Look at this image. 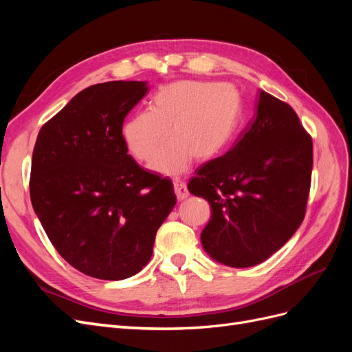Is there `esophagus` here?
I'll list each match as a JSON object with an SVG mask.
<instances>
[{
	"label": "esophagus",
	"instance_id": "1",
	"mask_svg": "<svg viewBox=\"0 0 352 352\" xmlns=\"http://www.w3.org/2000/svg\"><path fill=\"white\" fill-rule=\"evenodd\" d=\"M173 185H175V192H176V197L179 201H184L189 197V190L184 182H180V180H175Z\"/></svg>",
	"mask_w": 352,
	"mask_h": 352
}]
</instances>
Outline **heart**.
Returning <instances> with one entry per match:
<instances>
[{"mask_svg": "<svg viewBox=\"0 0 352 352\" xmlns=\"http://www.w3.org/2000/svg\"><path fill=\"white\" fill-rule=\"evenodd\" d=\"M241 97L229 83L177 80L160 89L148 111L127 119L122 127L127 151L141 163L157 154L151 167L177 175L195 158L208 162L226 150L236 131Z\"/></svg>", "mask_w": 352, "mask_h": 352, "instance_id": "obj_1", "label": "heart"}]
</instances>
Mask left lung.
Listing matches in <instances>:
<instances>
[{"label": "left lung", "mask_w": 352, "mask_h": 352, "mask_svg": "<svg viewBox=\"0 0 352 352\" xmlns=\"http://www.w3.org/2000/svg\"><path fill=\"white\" fill-rule=\"evenodd\" d=\"M311 170L310 133L289 104L260 91L257 113L235 145L188 184L211 206L201 232L211 258L251 267L280 250L304 220Z\"/></svg>", "instance_id": "1"}]
</instances>
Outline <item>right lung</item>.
<instances>
[{
    "instance_id": "right-lung-1",
    "label": "right lung",
    "mask_w": 352,
    "mask_h": 352,
    "mask_svg": "<svg viewBox=\"0 0 352 352\" xmlns=\"http://www.w3.org/2000/svg\"><path fill=\"white\" fill-rule=\"evenodd\" d=\"M146 91L136 80L92 85L41 127L34 148L32 207L61 257L91 278L141 272L176 204L172 180L138 166L123 142Z\"/></svg>"
}]
</instances>
